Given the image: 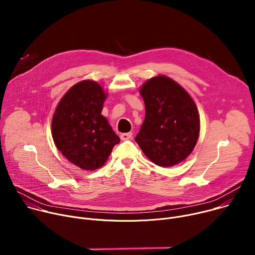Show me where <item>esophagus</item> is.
<instances>
[{
  "label": "esophagus",
  "mask_w": 255,
  "mask_h": 255,
  "mask_svg": "<svg viewBox=\"0 0 255 255\" xmlns=\"http://www.w3.org/2000/svg\"><path fill=\"white\" fill-rule=\"evenodd\" d=\"M120 138L122 140H128V139H131L132 138V133L131 132H128V133H122L120 135Z\"/></svg>",
  "instance_id": "34e87169"
}]
</instances>
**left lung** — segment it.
I'll use <instances>...</instances> for the list:
<instances>
[{
  "instance_id": "obj_1",
  "label": "left lung",
  "mask_w": 255,
  "mask_h": 255,
  "mask_svg": "<svg viewBox=\"0 0 255 255\" xmlns=\"http://www.w3.org/2000/svg\"><path fill=\"white\" fill-rule=\"evenodd\" d=\"M140 94L145 119L135 137L142 151L160 166H172L186 159L199 138L200 119L195 102L174 81L152 78Z\"/></svg>"
}]
</instances>
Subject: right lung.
Wrapping results in <instances>:
<instances>
[{"instance_id": "obj_1", "label": "right lung", "mask_w": 255, "mask_h": 255, "mask_svg": "<svg viewBox=\"0 0 255 255\" xmlns=\"http://www.w3.org/2000/svg\"><path fill=\"white\" fill-rule=\"evenodd\" d=\"M106 95L93 81L72 87L60 100L52 119V136L62 155L94 170L106 162L120 138L101 115Z\"/></svg>"}]
</instances>
